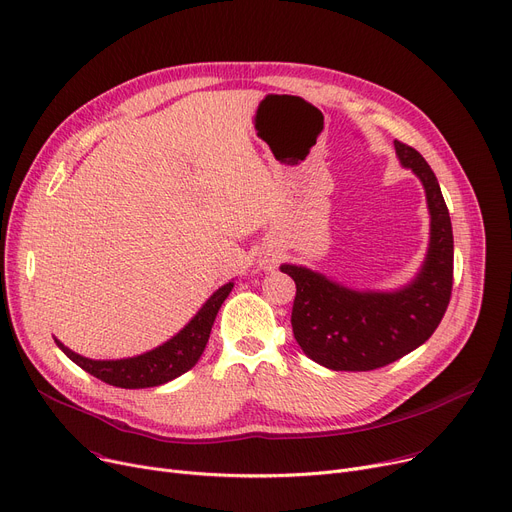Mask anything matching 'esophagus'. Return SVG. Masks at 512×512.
<instances>
[{
	"label": "esophagus",
	"mask_w": 512,
	"mask_h": 512,
	"mask_svg": "<svg viewBox=\"0 0 512 512\" xmlns=\"http://www.w3.org/2000/svg\"><path fill=\"white\" fill-rule=\"evenodd\" d=\"M273 264H275V258H266V262H264V268H273Z\"/></svg>",
	"instance_id": "1"
}]
</instances>
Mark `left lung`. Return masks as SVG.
<instances>
[{
  "instance_id": "1",
  "label": "left lung",
  "mask_w": 512,
  "mask_h": 512,
  "mask_svg": "<svg viewBox=\"0 0 512 512\" xmlns=\"http://www.w3.org/2000/svg\"><path fill=\"white\" fill-rule=\"evenodd\" d=\"M399 163L422 182L430 213L426 258L399 289L347 287L302 264H281L295 281L293 337L328 370L368 372L424 345L438 328L453 289V225L438 179L415 148L395 140Z\"/></svg>"
}]
</instances>
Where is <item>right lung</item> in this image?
Returning <instances> with one entry per match:
<instances>
[{
  "label": "right lung",
  "instance_id": "obj_1",
  "mask_svg": "<svg viewBox=\"0 0 512 512\" xmlns=\"http://www.w3.org/2000/svg\"><path fill=\"white\" fill-rule=\"evenodd\" d=\"M233 279L221 285L213 295H210L202 308L192 316V320L175 333L171 339L161 343L159 347L144 351L134 357L122 359H90L84 357L62 341L55 339L57 347L62 349L76 366H80L90 376H95L111 386L119 388H148V386H161L165 382L175 380L177 376L186 374L196 366L200 359L213 322L233 289Z\"/></svg>",
  "mask_w": 512,
  "mask_h": 512
}]
</instances>
